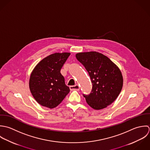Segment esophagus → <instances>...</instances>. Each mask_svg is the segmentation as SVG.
I'll list each match as a JSON object with an SVG mask.
<instances>
[{
    "label": "esophagus",
    "mask_w": 150,
    "mask_h": 150,
    "mask_svg": "<svg viewBox=\"0 0 150 150\" xmlns=\"http://www.w3.org/2000/svg\"><path fill=\"white\" fill-rule=\"evenodd\" d=\"M69 88H70V90H77V91L79 90V89H80L79 85H76L75 86H70Z\"/></svg>",
    "instance_id": "obj_1"
}]
</instances>
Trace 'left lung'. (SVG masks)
<instances>
[{"label": "left lung", "instance_id": "obj_1", "mask_svg": "<svg viewBox=\"0 0 150 150\" xmlns=\"http://www.w3.org/2000/svg\"><path fill=\"white\" fill-rule=\"evenodd\" d=\"M76 57L88 72L93 85L90 94H83L88 105L98 110L111 104L123 86V76L118 67L97 52L78 53Z\"/></svg>", "mask_w": 150, "mask_h": 150}]
</instances>
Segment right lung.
Returning <instances> with one entry per match:
<instances>
[{"label":"right lung","instance_id":"1","mask_svg":"<svg viewBox=\"0 0 150 150\" xmlns=\"http://www.w3.org/2000/svg\"><path fill=\"white\" fill-rule=\"evenodd\" d=\"M70 53H55L41 60L30 74L29 87L35 100L49 108L58 106L70 89L60 71Z\"/></svg>","mask_w":150,"mask_h":150}]
</instances>
